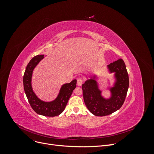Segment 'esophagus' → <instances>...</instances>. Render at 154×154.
<instances>
[{
    "instance_id": "esophagus-1",
    "label": "esophagus",
    "mask_w": 154,
    "mask_h": 154,
    "mask_svg": "<svg viewBox=\"0 0 154 154\" xmlns=\"http://www.w3.org/2000/svg\"><path fill=\"white\" fill-rule=\"evenodd\" d=\"M83 83V80L82 78H78L77 80V85L81 86Z\"/></svg>"
}]
</instances>
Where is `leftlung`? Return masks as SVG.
<instances>
[{
	"instance_id": "8db88e82",
	"label": "left lung",
	"mask_w": 154,
	"mask_h": 154,
	"mask_svg": "<svg viewBox=\"0 0 154 154\" xmlns=\"http://www.w3.org/2000/svg\"><path fill=\"white\" fill-rule=\"evenodd\" d=\"M110 72H115L116 82L110 88L111 97L105 99L101 96V91L94 80H87L82 85L83 100L86 106L91 112L96 116H105L112 114L123 105L127 96L129 86L128 74L125 62L122 59L108 65Z\"/></svg>"
}]
</instances>
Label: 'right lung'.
<instances>
[{
	"instance_id": "obj_1",
	"label": "right lung",
	"mask_w": 154,
	"mask_h": 154,
	"mask_svg": "<svg viewBox=\"0 0 154 154\" xmlns=\"http://www.w3.org/2000/svg\"><path fill=\"white\" fill-rule=\"evenodd\" d=\"M44 55H37L32 58L27 64L23 78L24 88L31 108L36 113L48 117H54L60 115L64 110L71 97L73 90L76 87V80H73L71 83H66L62 86L58 97L54 101L45 102L38 98L31 87V77L33 69Z\"/></svg>"
}]
</instances>
